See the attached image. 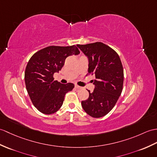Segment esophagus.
<instances>
[{
  "label": "esophagus",
  "mask_w": 157,
  "mask_h": 157,
  "mask_svg": "<svg viewBox=\"0 0 157 157\" xmlns=\"http://www.w3.org/2000/svg\"><path fill=\"white\" fill-rule=\"evenodd\" d=\"M75 89H77V90H80V89H82V87H80V86H79L75 85Z\"/></svg>",
  "instance_id": "1"
}]
</instances>
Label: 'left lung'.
<instances>
[{
	"mask_svg": "<svg viewBox=\"0 0 157 157\" xmlns=\"http://www.w3.org/2000/svg\"><path fill=\"white\" fill-rule=\"evenodd\" d=\"M88 59V74L95 76L94 90L82 101V106L93 118H101L114 108L122 93L124 71L118 53L103 43L77 45Z\"/></svg>",
	"mask_w": 157,
	"mask_h": 157,
	"instance_id": "1",
	"label": "left lung"
}]
</instances>
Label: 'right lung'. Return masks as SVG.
<instances>
[{
  "label": "right lung",
  "mask_w": 157,
  "mask_h": 157,
  "mask_svg": "<svg viewBox=\"0 0 157 157\" xmlns=\"http://www.w3.org/2000/svg\"><path fill=\"white\" fill-rule=\"evenodd\" d=\"M79 53L75 45L49 46L29 59L25 72V85L32 103L39 112L52 114L61 107L65 94L73 90L74 84L55 81L53 74L61 70L68 56Z\"/></svg>",
  "instance_id": "obj_1"
}]
</instances>
